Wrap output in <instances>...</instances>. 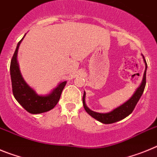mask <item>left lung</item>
Wrapping results in <instances>:
<instances>
[{
	"instance_id": "8db88e82",
	"label": "left lung",
	"mask_w": 157,
	"mask_h": 157,
	"mask_svg": "<svg viewBox=\"0 0 157 157\" xmlns=\"http://www.w3.org/2000/svg\"><path fill=\"white\" fill-rule=\"evenodd\" d=\"M142 57H143L144 63H145V72H144L143 78H142V83H141L140 86L137 88V90L135 91L133 95L131 96V98H130L128 101H125L124 104H122V105H120V106L114 109L112 111H110V112L109 113H102L94 112V111H92L91 109H90L87 106V105H86L85 103L86 93L85 91H84V95H83V105H84V109H85V111L89 114V115L91 116V117H92L93 118H94L95 120H97V121H99V122L102 123V124H109L121 121V120L124 119L125 117L129 116L131 113L133 112L135 105H137L138 101L140 99L141 96L143 94L144 89H145V84H146V70H147V63H146V61H145V59L143 56H142Z\"/></svg>"
}]
</instances>
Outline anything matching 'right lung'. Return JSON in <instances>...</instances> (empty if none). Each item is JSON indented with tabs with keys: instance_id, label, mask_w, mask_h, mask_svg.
<instances>
[{
	"instance_id": "1",
	"label": "right lung",
	"mask_w": 157,
	"mask_h": 157,
	"mask_svg": "<svg viewBox=\"0 0 157 157\" xmlns=\"http://www.w3.org/2000/svg\"><path fill=\"white\" fill-rule=\"evenodd\" d=\"M25 36L26 34L24 35V36ZM24 36L17 44L10 65L12 92L17 101L29 113H42L52 109L57 105L63 88L66 84V81L60 82L56 88L53 89L49 94L44 95L38 94L32 87L28 85L21 74L19 63L17 60L18 50Z\"/></svg>"
}]
</instances>
